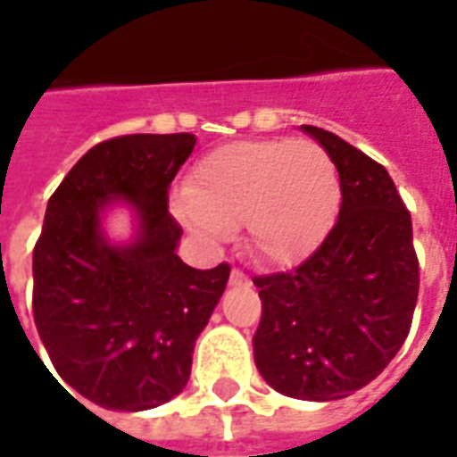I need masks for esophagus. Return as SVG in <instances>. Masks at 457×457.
I'll return each mask as SVG.
<instances>
[{
  "instance_id": "1",
  "label": "esophagus",
  "mask_w": 457,
  "mask_h": 457,
  "mask_svg": "<svg viewBox=\"0 0 457 457\" xmlns=\"http://www.w3.org/2000/svg\"><path fill=\"white\" fill-rule=\"evenodd\" d=\"M229 286L232 288H239V286H249V278H246V273H242L239 269L229 273Z\"/></svg>"
}]
</instances>
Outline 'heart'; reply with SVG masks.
Wrapping results in <instances>:
<instances>
[{
	"label": "heart",
	"mask_w": 457,
	"mask_h": 457,
	"mask_svg": "<svg viewBox=\"0 0 457 457\" xmlns=\"http://www.w3.org/2000/svg\"><path fill=\"white\" fill-rule=\"evenodd\" d=\"M341 181L332 154L312 140H239L195 162L174 212L205 239H225L242 220L249 254L290 266L332 232Z\"/></svg>",
	"instance_id": "heart-1"
}]
</instances>
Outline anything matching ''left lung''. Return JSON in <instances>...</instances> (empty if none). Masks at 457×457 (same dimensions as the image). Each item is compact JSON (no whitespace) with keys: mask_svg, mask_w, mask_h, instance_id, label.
I'll use <instances>...</instances> for the list:
<instances>
[{"mask_svg":"<svg viewBox=\"0 0 457 457\" xmlns=\"http://www.w3.org/2000/svg\"><path fill=\"white\" fill-rule=\"evenodd\" d=\"M332 154L337 225L297 269L254 278L262 322L254 363L273 390L307 402L349 397L407 339L419 293L411 218L387 169L339 135L300 125Z\"/></svg>","mask_w":457,"mask_h":457,"instance_id":"1","label":"left lung"}]
</instances>
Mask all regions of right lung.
I'll return each mask as SVG.
<instances>
[{
    "label": "right lung",
    "mask_w": 457,
    "mask_h": 457,
    "mask_svg": "<svg viewBox=\"0 0 457 457\" xmlns=\"http://www.w3.org/2000/svg\"><path fill=\"white\" fill-rule=\"evenodd\" d=\"M194 145L191 133L99 143L48 201L33 249V317L57 375L101 409L145 411L177 397L228 286V263L198 271L177 254L167 191ZM118 207L131 212L128 240L107 235Z\"/></svg>",
    "instance_id": "add662e5"
}]
</instances>
